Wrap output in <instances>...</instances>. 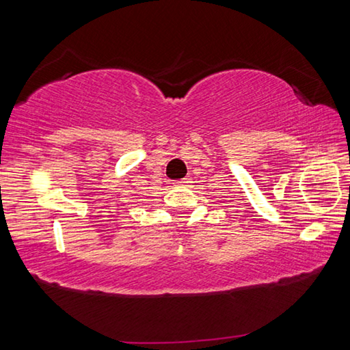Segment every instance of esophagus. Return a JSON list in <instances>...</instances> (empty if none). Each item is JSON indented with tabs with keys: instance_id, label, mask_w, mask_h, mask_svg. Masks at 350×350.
I'll use <instances>...</instances> for the list:
<instances>
[{
	"instance_id": "obj_1",
	"label": "esophagus",
	"mask_w": 350,
	"mask_h": 350,
	"mask_svg": "<svg viewBox=\"0 0 350 350\" xmlns=\"http://www.w3.org/2000/svg\"><path fill=\"white\" fill-rule=\"evenodd\" d=\"M191 182V179H189V177H185V179H182V180H177V182H174L176 185H187V183H189Z\"/></svg>"
}]
</instances>
